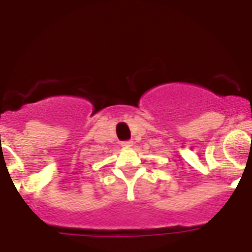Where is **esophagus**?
I'll use <instances>...</instances> for the list:
<instances>
[{
	"label": "esophagus",
	"mask_w": 252,
	"mask_h": 252,
	"mask_svg": "<svg viewBox=\"0 0 252 252\" xmlns=\"http://www.w3.org/2000/svg\"><path fill=\"white\" fill-rule=\"evenodd\" d=\"M132 144H133L132 141H124L121 145H122V148H131V146H132Z\"/></svg>",
	"instance_id": "34e87169"
}]
</instances>
